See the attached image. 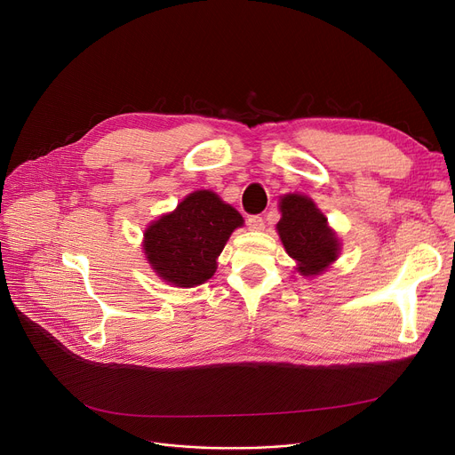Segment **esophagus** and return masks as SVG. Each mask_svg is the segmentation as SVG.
<instances>
[{
  "label": "esophagus",
  "instance_id": "esophagus-1",
  "mask_svg": "<svg viewBox=\"0 0 455 455\" xmlns=\"http://www.w3.org/2000/svg\"><path fill=\"white\" fill-rule=\"evenodd\" d=\"M247 225L251 230H264L266 228V221L264 218H259V215H251L247 220Z\"/></svg>",
  "mask_w": 455,
  "mask_h": 455
}]
</instances>
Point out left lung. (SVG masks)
<instances>
[{
    "label": "left lung",
    "mask_w": 455,
    "mask_h": 455,
    "mask_svg": "<svg viewBox=\"0 0 455 455\" xmlns=\"http://www.w3.org/2000/svg\"><path fill=\"white\" fill-rule=\"evenodd\" d=\"M282 218L276 225L280 240L304 276H317L339 256L338 234L328 227V220L315 203L300 194L280 199Z\"/></svg>",
    "instance_id": "8db88e82"
}]
</instances>
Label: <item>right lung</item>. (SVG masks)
<instances>
[{"label": "right lung", "mask_w": 455, "mask_h": 455, "mask_svg": "<svg viewBox=\"0 0 455 455\" xmlns=\"http://www.w3.org/2000/svg\"><path fill=\"white\" fill-rule=\"evenodd\" d=\"M243 225L218 194L197 189L143 234V251L155 273L177 288H196L213 276L230 234Z\"/></svg>", "instance_id": "1"}]
</instances>
